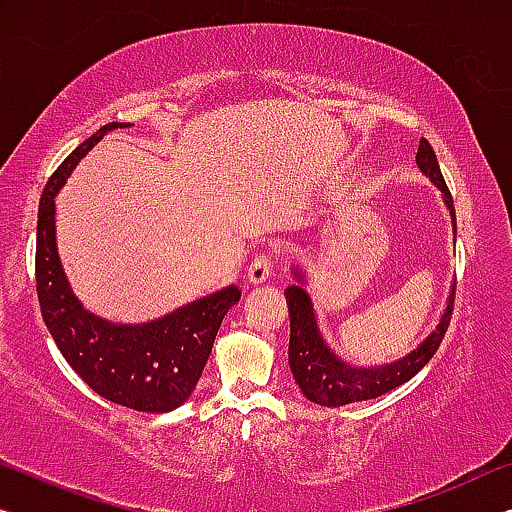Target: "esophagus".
I'll list each match as a JSON object with an SVG mask.
<instances>
[{"mask_svg":"<svg viewBox=\"0 0 512 512\" xmlns=\"http://www.w3.org/2000/svg\"><path fill=\"white\" fill-rule=\"evenodd\" d=\"M273 273V253H269V250H264V253H259L253 264H250L248 269V280L250 282H264L269 280Z\"/></svg>","mask_w":512,"mask_h":512,"instance_id":"34e87169","label":"esophagus"}]
</instances>
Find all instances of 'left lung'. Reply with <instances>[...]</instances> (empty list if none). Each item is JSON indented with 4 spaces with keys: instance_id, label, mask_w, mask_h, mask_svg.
I'll list each match as a JSON object with an SVG mask.
<instances>
[{
    "instance_id": "left-lung-1",
    "label": "left lung",
    "mask_w": 512,
    "mask_h": 512,
    "mask_svg": "<svg viewBox=\"0 0 512 512\" xmlns=\"http://www.w3.org/2000/svg\"><path fill=\"white\" fill-rule=\"evenodd\" d=\"M416 163L427 177L444 190L446 202L448 207H451L455 220L451 190H448L444 177H441L437 156H434V149L430 147V142H427L425 137L421 144H418ZM287 301L289 326H292V331H289V368L294 372L296 384L301 386L303 395L310 402L322 404V407H342V404L379 398V395L407 384L411 377H416L418 372L425 368V363L437 354L441 340H444V335L448 331V324H451L455 292L451 296V303H448L444 317H441L437 331H434L421 347L414 349V352L404 356L398 363L381 365V368L372 370L349 368L347 363H342L340 358H335L329 349H326L322 335L317 331L308 294H305L301 287H287Z\"/></svg>"
}]
</instances>
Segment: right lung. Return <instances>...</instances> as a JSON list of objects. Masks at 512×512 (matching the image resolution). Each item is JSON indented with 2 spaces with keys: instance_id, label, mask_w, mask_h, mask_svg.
<instances>
[{
  "instance_id": "add662e5",
  "label": "right lung",
  "mask_w": 512,
  "mask_h": 512,
  "mask_svg": "<svg viewBox=\"0 0 512 512\" xmlns=\"http://www.w3.org/2000/svg\"><path fill=\"white\" fill-rule=\"evenodd\" d=\"M121 126L128 124L112 121L98 128L45 183L36 225V294L59 352L85 384L114 404L156 414L177 409L193 393L220 322L241 299V289L227 287L140 326L105 322L89 315L75 299L57 257L55 195L73 165L105 133Z\"/></svg>"
}]
</instances>
